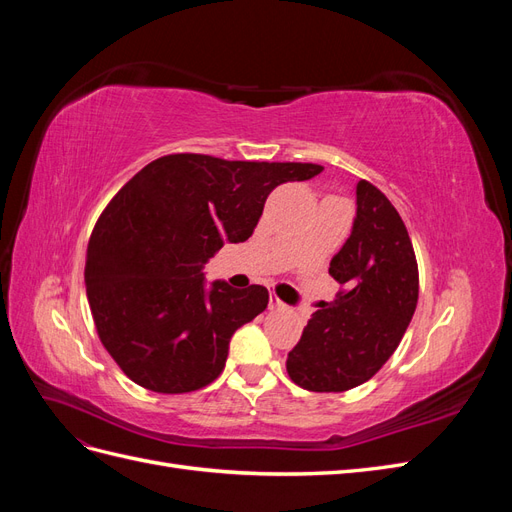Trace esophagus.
Here are the masks:
<instances>
[{
	"label": "esophagus",
	"instance_id": "34e87169",
	"mask_svg": "<svg viewBox=\"0 0 512 512\" xmlns=\"http://www.w3.org/2000/svg\"><path fill=\"white\" fill-rule=\"evenodd\" d=\"M271 307H277V309H284L286 307V303L280 299V297H277V294L275 292H271V303H269Z\"/></svg>",
	"mask_w": 512,
	"mask_h": 512
}]
</instances>
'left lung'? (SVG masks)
Returning a JSON list of instances; mask_svg holds the SVG:
<instances>
[{"label":"left lung","instance_id":"8db88e82","mask_svg":"<svg viewBox=\"0 0 512 512\" xmlns=\"http://www.w3.org/2000/svg\"><path fill=\"white\" fill-rule=\"evenodd\" d=\"M329 273L342 286L320 303L288 352L294 384L342 393L367 382L397 350L418 301V265L404 220L376 185L356 183L352 232Z\"/></svg>","mask_w":512,"mask_h":512}]
</instances>
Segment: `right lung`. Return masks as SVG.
I'll return each instance as SVG.
<instances>
[{
	"label": "right lung",
	"instance_id": "add662e5",
	"mask_svg": "<svg viewBox=\"0 0 512 512\" xmlns=\"http://www.w3.org/2000/svg\"><path fill=\"white\" fill-rule=\"evenodd\" d=\"M320 164L239 162L203 153L153 160L111 198L89 237L85 286L102 346L143 389L179 395L222 374L230 337L265 312V286L205 290L203 265L241 243L286 181Z\"/></svg>",
	"mask_w": 512,
	"mask_h": 512
}]
</instances>
